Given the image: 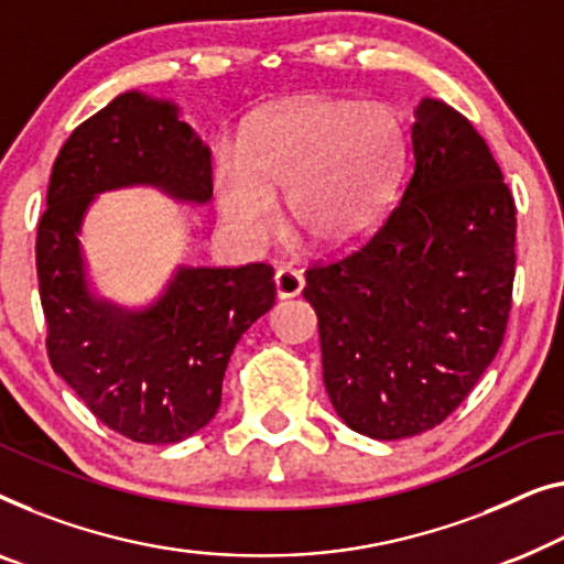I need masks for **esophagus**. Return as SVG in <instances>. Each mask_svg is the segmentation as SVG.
<instances>
[{
    "label": "esophagus",
    "mask_w": 564,
    "mask_h": 564,
    "mask_svg": "<svg viewBox=\"0 0 564 564\" xmlns=\"http://www.w3.org/2000/svg\"><path fill=\"white\" fill-rule=\"evenodd\" d=\"M302 288H305V280H302V274L297 272V269L280 267L274 272V290H276V297H280V300L297 297Z\"/></svg>",
    "instance_id": "1"
}]
</instances>
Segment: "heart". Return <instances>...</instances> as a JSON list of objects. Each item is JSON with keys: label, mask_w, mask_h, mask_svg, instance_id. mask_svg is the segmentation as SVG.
<instances>
[{"label": "heart", "mask_w": 564, "mask_h": 564, "mask_svg": "<svg viewBox=\"0 0 564 564\" xmlns=\"http://www.w3.org/2000/svg\"><path fill=\"white\" fill-rule=\"evenodd\" d=\"M404 160V127L389 104L300 101L254 129L249 154L221 147L218 206L243 243L262 247L280 228L274 198L288 193L302 239L313 247H340L387 214Z\"/></svg>", "instance_id": "heart-1"}]
</instances>
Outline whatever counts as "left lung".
Segmentation results:
<instances>
[{
  "label": "left lung",
  "mask_w": 564,
  "mask_h": 564,
  "mask_svg": "<svg viewBox=\"0 0 564 564\" xmlns=\"http://www.w3.org/2000/svg\"><path fill=\"white\" fill-rule=\"evenodd\" d=\"M513 243L517 206L484 137L422 99L402 198L305 272L325 391L350 430L402 440L458 410L501 348Z\"/></svg>",
  "instance_id": "8db88e82"
}]
</instances>
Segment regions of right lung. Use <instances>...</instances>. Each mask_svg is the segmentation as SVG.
<instances>
[{
	"instance_id": "add662e5",
	"label": "right lung",
	"mask_w": 564,
	"mask_h": 564,
	"mask_svg": "<svg viewBox=\"0 0 564 564\" xmlns=\"http://www.w3.org/2000/svg\"><path fill=\"white\" fill-rule=\"evenodd\" d=\"M152 185L208 203L210 150L177 106L119 94L55 158L35 262L58 377L106 427L134 443L173 445L214 420L236 343L274 305V269L177 264L137 300L109 297L88 274L80 226L96 195Z\"/></svg>"
}]
</instances>
